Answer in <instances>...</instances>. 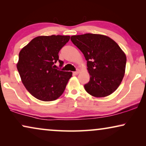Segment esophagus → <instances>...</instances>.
<instances>
[{"label":"esophagus","instance_id":"esophagus-1","mask_svg":"<svg viewBox=\"0 0 146 146\" xmlns=\"http://www.w3.org/2000/svg\"><path fill=\"white\" fill-rule=\"evenodd\" d=\"M79 72H80V70H77L76 71L74 72L73 74H79Z\"/></svg>","mask_w":146,"mask_h":146}]
</instances>
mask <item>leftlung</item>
Wrapping results in <instances>:
<instances>
[{
	"instance_id": "obj_1",
	"label": "left lung",
	"mask_w": 146,
	"mask_h": 146,
	"mask_svg": "<svg viewBox=\"0 0 146 146\" xmlns=\"http://www.w3.org/2000/svg\"><path fill=\"white\" fill-rule=\"evenodd\" d=\"M70 40L87 61L90 78L86 91L98 98L112 94L125 74L126 56L120 47L108 36L96 34L72 36Z\"/></svg>"
}]
</instances>
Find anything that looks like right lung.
Returning a JSON list of instances; mask_svg holds the SVG:
<instances>
[{"label": "right lung", "mask_w": 146, "mask_h": 146, "mask_svg": "<svg viewBox=\"0 0 146 146\" xmlns=\"http://www.w3.org/2000/svg\"><path fill=\"white\" fill-rule=\"evenodd\" d=\"M70 36H41L32 40L19 53L17 69L28 91L40 100L49 102L62 94L72 72L54 68L58 52L70 40Z\"/></svg>", "instance_id": "right-lung-1"}]
</instances>
